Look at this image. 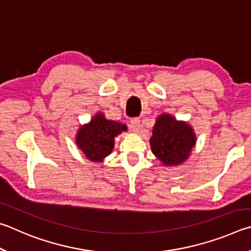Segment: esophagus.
Listing matches in <instances>:
<instances>
[{"label": "esophagus", "mask_w": 251, "mask_h": 251, "mask_svg": "<svg viewBox=\"0 0 251 251\" xmlns=\"http://www.w3.org/2000/svg\"><path fill=\"white\" fill-rule=\"evenodd\" d=\"M140 126H141V121H140L139 118H133L130 120V128L133 132L138 133L140 130Z\"/></svg>", "instance_id": "esophagus-1"}]
</instances>
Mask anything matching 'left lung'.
Masks as SVG:
<instances>
[{
	"mask_svg": "<svg viewBox=\"0 0 251 251\" xmlns=\"http://www.w3.org/2000/svg\"><path fill=\"white\" fill-rule=\"evenodd\" d=\"M150 146L162 165L177 166L192 154L196 146V134L186 121L176 120L170 113H161L153 126Z\"/></svg>",
	"mask_w": 251,
	"mask_h": 251,
	"instance_id": "8db88e82",
	"label": "left lung"
}]
</instances>
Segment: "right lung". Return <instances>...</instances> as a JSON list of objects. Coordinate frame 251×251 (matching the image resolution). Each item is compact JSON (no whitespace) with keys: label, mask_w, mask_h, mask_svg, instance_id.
<instances>
[{"label":"right lung","mask_w":251,"mask_h":251,"mask_svg":"<svg viewBox=\"0 0 251 251\" xmlns=\"http://www.w3.org/2000/svg\"><path fill=\"white\" fill-rule=\"evenodd\" d=\"M126 130V125L108 120L102 112H97L89 122L78 129L75 139L88 160L102 162L113 150L114 138Z\"/></svg>","instance_id":"1"}]
</instances>
